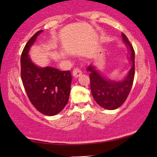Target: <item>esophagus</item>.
Returning a JSON list of instances; mask_svg holds the SVG:
<instances>
[{"label": "esophagus", "mask_w": 157, "mask_h": 157, "mask_svg": "<svg viewBox=\"0 0 157 157\" xmlns=\"http://www.w3.org/2000/svg\"><path fill=\"white\" fill-rule=\"evenodd\" d=\"M82 74L81 70L78 68H75L74 70L73 71V75L75 77V78H78V77L80 76Z\"/></svg>", "instance_id": "34e87169"}]
</instances>
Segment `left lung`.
I'll list each match as a JSON object with an SVG mask.
<instances>
[{"label":"left lung","mask_w":157,"mask_h":157,"mask_svg":"<svg viewBox=\"0 0 157 157\" xmlns=\"http://www.w3.org/2000/svg\"><path fill=\"white\" fill-rule=\"evenodd\" d=\"M122 38L128 49L131 68L127 75L121 80H113L105 78L92 64L87 68L90 71L91 91L94 100L100 107L109 110H113L123 104L131 91L134 78L135 53L131 44L124 34L122 33Z\"/></svg>","instance_id":"obj_1"}]
</instances>
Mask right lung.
I'll return each mask as SVG.
<instances>
[{
    "label": "right lung",
    "instance_id": "1",
    "mask_svg": "<svg viewBox=\"0 0 157 157\" xmlns=\"http://www.w3.org/2000/svg\"><path fill=\"white\" fill-rule=\"evenodd\" d=\"M43 30L31 37L21 58V79L28 97L39 112L55 116L62 111L68 102L72 76L69 71L47 66L39 67L33 62L28 53L31 46Z\"/></svg>",
    "mask_w": 157,
    "mask_h": 157
}]
</instances>
